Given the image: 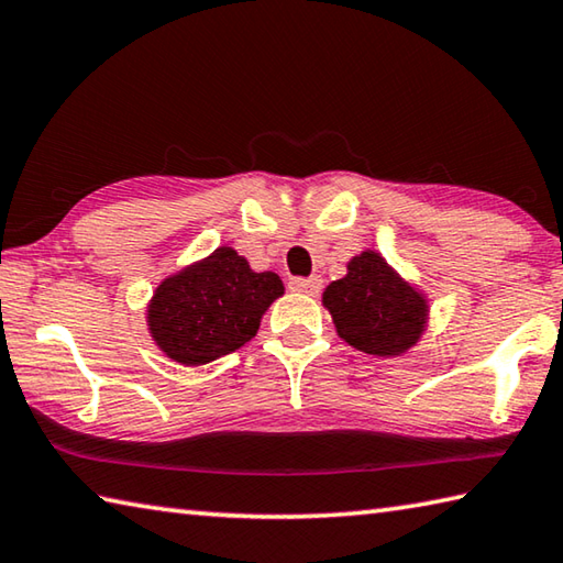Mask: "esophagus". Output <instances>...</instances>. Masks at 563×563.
Instances as JSON below:
<instances>
[{
	"mask_svg": "<svg viewBox=\"0 0 563 563\" xmlns=\"http://www.w3.org/2000/svg\"><path fill=\"white\" fill-rule=\"evenodd\" d=\"M321 284H323V282L318 279V277H309V279L296 277V279H291V282H289V289H291V291H296V294L313 296V294L321 291Z\"/></svg>",
	"mask_w": 563,
	"mask_h": 563,
	"instance_id": "34e87169",
	"label": "esophagus"
}]
</instances>
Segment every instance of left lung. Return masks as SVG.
Segmentation results:
<instances>
[{
    "mask_svg": "<svg viewBox=\"0 0 563 563\" xmlns=\"http://www.w3.org/2000/svg\"><path fill=\"white\" fill-rule=\"evenodd\" d=\"M323 306L333 316L338 335L367 355H405L427 331V296L401 279L375 250L347 262L345 277L325 286Z\"/></svg>",
    "mask_w": 563,
    "mask_h": 563,
    "instance_id": "left-lung-1",
    "label": "left lung"
}]
</instances>
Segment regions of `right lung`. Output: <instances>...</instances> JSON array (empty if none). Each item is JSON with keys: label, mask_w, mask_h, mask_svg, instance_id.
Here are the masks:
<instances>
[{"label": "right lung", "mask_w": 563, "mask_h": 563, "mask_svg": "<svg viewBox=\"0 0 563 563\" xmlns=\"http://www.w3.org/2000/svg\"><path fill=\"white\" fill-rule=\"evenodd\" d=\"M282 294L277 274L254 272L235 250L218 247L156 286L146 325L174 363L206 365L250 343Z\"/></svg>", "instance_id": "add662e5"}]
</instances>
